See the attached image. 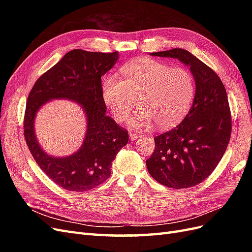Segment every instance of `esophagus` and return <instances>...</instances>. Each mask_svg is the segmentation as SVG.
<instances>
[{
  "instance_id": "34e87169",
  "label": "esophagus",
  "mask_w": 252,
  "mask_h": 252,
  "mask_svg": "<svg viewBox=\"0 0 252 252\" xmlns=\"http://www.w3.org/2000/svg\"><path fill=\"white\" fill-rule=\"evenodd\" d=\"M141 134L140 133H135V132H130L129 133V138H130L131 140H136V139H139V138H141Z\"/></svg>"
}]
</instances>
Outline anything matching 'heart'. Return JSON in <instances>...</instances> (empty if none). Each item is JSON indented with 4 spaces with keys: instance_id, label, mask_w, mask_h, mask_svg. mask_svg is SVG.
I'll list each match as a JSON object with an SVG mask.
<instances>
[{
    "instance_id": "b5f03b06",
    "label": "heart",
    "mask_w": 252,
    "mask_h": 252,
    "mask_svg": "<svg viewBox=\"0 0 252 252\" xmlns=\"http://www.w3.org/2000/svg\"><path fill=\"white\" fill-rule=\"evenodd\" d=\"M123 80L109 75L103 82L102 97L113 118L126 122L138 98L140 110L130 120L136 129H148L156 122L168 129L185 118L194 98L193 74L182 67L152 59H139L121 68Z\"/></svg>"
}]
</instances>
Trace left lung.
Returning <instances> with one entry per match:
<instances>
[{
  "instance_id": "1",
  "label": "left lung",
  "mask_w": 252,
  "mask_h": 252,
  "mask_svg": "<svg viewBox=\"0 0 252 252\" xmlns=\"http://www.w3.org/2000/svg\"><path fill=\"white\" fill-rule=\"evenodd\" d=\"M150 55L178 59L189 66L195 81V94L185 119L155 138L156 148L146 161L147 169L166 187H192L216 169L229 143L232 124L226 89L209 66L185 49Z\"/></svg>"
}]
</instances>
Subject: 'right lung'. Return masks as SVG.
Segmentation results:
<instances>
[{
    "label": "right lung",
    "instance_id": "add662e5",
    "mask_svg": "<svg viewBox=\"0 0 252 252\" xmlns=\"http://www.w3.org/2000/svg\"><path fill=\"white\" fill-rule=\"evenodd\" d=\"M119 59L111 53L73 49L36 80L24 114V136L36 164L53 182L69 191L84 192L101 185L111 174L112 161L128 143V131L105 114L101 78ZM52 98H67L83 106L88 131L74 155L53 158L39 147L34 134V117Z\"/></svg>",
    "mask_w": 252,
    "mask_h": 252
}]
</instances>
